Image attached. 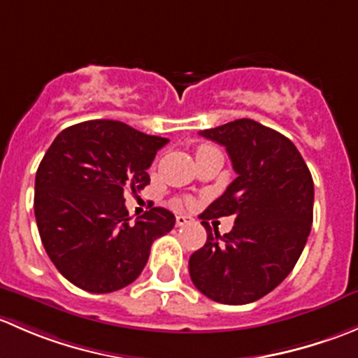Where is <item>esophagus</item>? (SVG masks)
I'll list each match as a JSON object with an SVG mask.
<instances>
[{
  "label": "esophagus",
  "mask_w": 358,
  "mask_h": 358,
  "mask_svg": "<svg viewBox=\"0 0 358 358\" xmlns=\"http://www.w3.org/2000/svg\"><path fill=\"white\" fill-rule=\"evenodd\" d=\"M189 223H192V218H190V216H185V215L176 216V227H185L189 225Z\"/></svg>",
  "instance_id": "obj_1"
}]
</instances>
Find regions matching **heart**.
Returning a JSON list of instances; mask_svg holds the SVG:
<instances>
[{"label": "heart", "instance_id": "1", "mask_svg": "<svg viewBox=\"0 0 358 358\" xmlns=\"http://www.w3.org/2000/svg\"><path fill=\"white\" fill-rule=\"evenodd\" d=\"M206 149H211V147H209V145H199V147H197V152H201V150H206Z\"/></svg>", "mask_w": 358, "mask_h": 358}]
</instances>
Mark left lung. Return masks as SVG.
<instances>
[{
	"instance_id": "1",
	"label": "left lung",
	"mask_w": 358,
	"mask_h": 358,
	"mask_svg": "<svg viewBox=\"0 0 358 358\" xmlns=\"http://www.w3.org/2000/svg\"><path fill=\"white\" fill-rule=\"evenodd\" d=\"M199 135L225 147L237 178L199 216L208 239L190 256V279L213 301L246 305L294 268L313 222V180L294 143L252 119ZM230 214L236 222L225 236L208 227Z\"/></svg>"
}]
</instances>
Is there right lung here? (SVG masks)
Here are the masks:
<instances>
[{
	"label": "right lung",
	"mask_w": 358,
	"mask_h": 358,
	"mask_svg": "<svg viewBox=\"0 0 358 358\" xmlns=\"http://www.w3.org/2000/svg\"><path fill=\"white\" fill-rule=\"evenodd\" d=\"M168 143L131 126L95 119L69 126L46 150L34 183V215L46 255L74 286L95 294L131 284L175 215L150 208L129 223L124 190L150 183L147 169Z\"/></svg>",
	"instance_id": "obj_1"
}]
</instances>
